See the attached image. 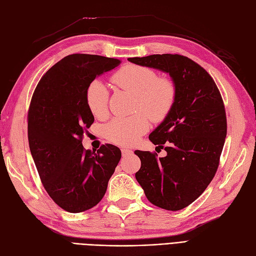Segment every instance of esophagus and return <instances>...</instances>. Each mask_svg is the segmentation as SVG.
Returning a JSON list of instances; mask_svg holds the SVG:
<instances>
[{
	"instance_id": "obj_1",
	"label": "esophagus",
	"mask_w": 256,
	"mask_h": 256,
	"mask_svg": "<svg viewBox=\"0 0 256 256\" xmlns=\"http://www.w3.org/2000/svg\"><path fill=\"white\" fill-rule=\"evenodd\" d=\"M132 153V150H129V148H122V156H126V155H129Z\"/></svg>"
}]
</instances>
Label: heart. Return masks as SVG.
<instances>
[{
  "label": "heart",
  "mask_w": 256,
  "mask_h": 256,
  "mask_svg": "<svg viewBox=\"0 0 256 256\" xmlns=\"http://www.w3.org/2000/svg\"><path fill=\"white\" fill-rule=\"evenodd\" d=\"M112 82L136 94L134 110L145 112L154 122L164 120L174 106L178 94L176 82L169 78H160L153 68L127 64L112 75ZM86 102L94 116L102 118L108 114V92L101 80L89 82ZM144 114L114 117L104 128L106 139L117 145L136 143L150 128L148 116Z\"/></svg>",
  "instance_id": "b5f03b06"
}]
</instances>
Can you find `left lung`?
<instances>
[{"instance_id": "1", "label": "left lung", "mask_w": 256, "mask_h": 256, "mask_svg": "<svg viewBox=\"0 0 256 256\" xmlns=\"http://www.w3.org/2000/svg\"><path fill=\"white\" fill-rule=\"evenodd\" d=\"M128 60L169 73L176 85L174 108L148 136L167 156L136 150L141 160L136 178L150 202L169 211L184 209L208 188L218 168L227 134L222 96L211 75L182 54Z\"/></svg>"}]
</instances>
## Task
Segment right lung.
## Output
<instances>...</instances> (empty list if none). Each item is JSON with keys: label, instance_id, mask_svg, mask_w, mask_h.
Wrapping results in <instances>:
<instances>
[{"label": "right lung", "instance_id": "obj_1", "mask_svg": "<svg viewBox=\"0 0 256 256\" xmlns=\"http://www.w3.org/2000/svg\"><path fill=\"white\" fill-rule=\"evenodd\" d=\"M120 64L118 59L98 54H68L43 75L33 92L28 111L31 154L47 194L68 212L98 204L120 160L115 145L92 152L82 144L94 120L86 102L87 86Z\"/></svg>", "mask_w": 256, "mask_h": 256}]
</instances>
